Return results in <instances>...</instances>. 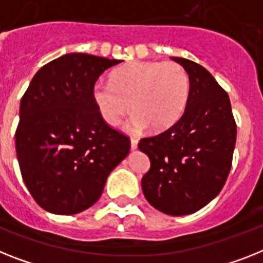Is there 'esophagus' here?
Segmentation results:
<instances>
[{"mask_svg": "<svg viewBox=\"0 0 263 263\" xmlns=\"http://www.w3.org/2000/svg\"><path fill=\"white\" fill-rule=\"evenodd\" d=\"M131 148L132 149L138 148V139L136 138H131Z\"/></svg>", "mask_w": 263, "mask_h": 263, "instance_id": "obj_1", "label": "esophagus"}]
</instances>
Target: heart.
<instances>
[{"label":"heart","instance_id":"1","mask_svg":"<svg viewBox=\"0 0 263 263\" xmlns=\"http://www.w3.org/2000/svg\"><path fill=\"white\" fill-rule=\"evenodd\" d=\"M190 96L187 70L175 61H132L112 73L111 83H96L92 98L101 118L118 125L134 112L129 128L163 131L182 116Z\"/></svg>","mask_w":263,"mask_h":263}]
</instances>
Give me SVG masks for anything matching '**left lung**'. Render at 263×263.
I'll return each instance as SVG.
<instances>
[{"mask_svg":"<svg viewBox=\"0 0 263 263\" xmlns=\"http://www.w3.org/2000/svg\"><path fill=\"white\" fill-rule=\"evenodd\" d=\"M187 70L190 96L182 118L158 135L140 139L151 167L142 179L156 210L180 217L200 210L223 189L233 163L237 124L230 99L199 64L171 57Z\"/></svg>","mask_w":263,"mask_h":263,"instance_id":"left-lung-1","label":"left lung"}]
</instances>
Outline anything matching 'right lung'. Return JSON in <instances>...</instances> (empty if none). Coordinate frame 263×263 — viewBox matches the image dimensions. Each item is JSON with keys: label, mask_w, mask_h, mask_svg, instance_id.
<instances>
[{"label": "right lung", "mask_w": 263, "mask_h": 263, "mask_svg": "<svg viewBox=\"0 0 263 263\" xmlns=\"http://www.w3.org/2000/svg\"><path fill=\"white\" fill-rule=\"evenodd\" d=\"M120 63L68 53L40 68L24 93L15 152L24 183L44 210L72 215L89 209L128 155L129 138L105 123L92 98L100 74Z\"/></svg>", "instance_id": "obj_1"}]
</instances>
